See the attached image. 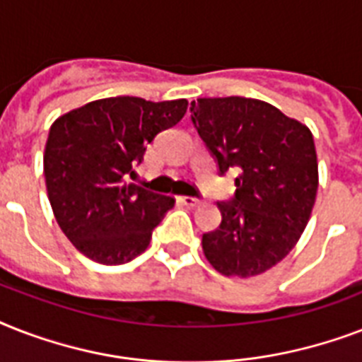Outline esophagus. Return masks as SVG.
Listing matches in <instances>:
<instances>
[{
  "label": "esophagus",
  "mask_w": 362,
  "mask_h": 362,
  "mask_svg": "<svg viewBox=\"0 0 362 362\" xmlns=\"http://www.w3.org/2000/svg\"><path fill=\"white\" fill-rule=\"evenodd\" d=\"M178 203H182L184 204V206H199V204H201V201H199V199H195V197H187V195H180V197H178Z\"/></svg>",
  "instance_id": "34e87169"
}]
</instances>
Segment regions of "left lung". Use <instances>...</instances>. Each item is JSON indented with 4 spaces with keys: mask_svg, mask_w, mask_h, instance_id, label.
<instances>
[{
    "mask_svg": "<svg viewBox=\"0 0 362 362\" xmlns=\"http://www.w3.org/2000/svg\"><path fill=\"white\" fill-rule=\"evenodd\" d=\"M192 122L220 175L238 169L235 197L218 203L220 227L203 235L204 257L223 276L261 274L295 247L314 209L312 131L270 103L238 95L193 101Z\"/></svg>",
    "mask_w": 362,
    "mask_h": 362,
    "instance_id": "1",
    "label": "left lung"
}]
</instances>
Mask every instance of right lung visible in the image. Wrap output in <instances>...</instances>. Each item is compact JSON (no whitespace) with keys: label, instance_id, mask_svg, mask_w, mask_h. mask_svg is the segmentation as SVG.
Returning <instances> with one entry per match:
<instances>
[{"label":"right lung","instance_id":"1","mask_svg":"<svg viewBox=\"0 0 362 362\" xmlns=\"http://www.w3.org/2000/svg\"><path fill=\"white\" fill-rule=\"evenodd\" d=\"M186 99H98L59 116L48 131L45 180L58 226L73 246L101 264L141 255L175 206L169 195L129 184L146 146L184 118Z\"/></svg>","mask_w":362,"mask_h":362}]
</instances>
